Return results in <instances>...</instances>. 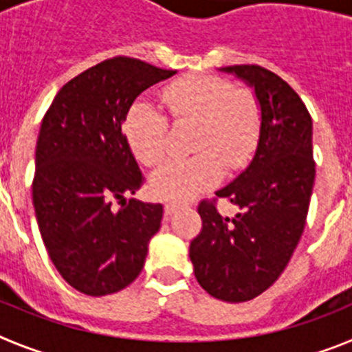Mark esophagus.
Listing matches in <instances>:
<instances>
[{"label": "esophagus", "mask_w": 352, "mask_h": 352, "mask_svg": "<svg viewBox=\"0 0 352 352\" xmlns=\"http://www.w3.org/2000/svg\"><path fill=\"white\" fill-rule=\"evenodd\" d=\"M179 208H182V203H176V201H167V203H166V213L173 214L174 211L179 210Z\"/></svg>", "instance_id": "obj_1"}]
</instances>
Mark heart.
I'll return each instance as SVG.
<instances>
[{"mask_svg": "<svg viewBox=\"0 0 352 352\" xmlns=\"http://www.w3.org/2000/svg\"><path fill=\"white\" fill-rule=\"evenodd\" d=\"M176 126H192L194 157L162 166L149 179L157 197L183 201L213 188L223 170H241L250 164L259 146L263 113L259 100L248 89H232L220 77L185 76L162 91ZM123 132L133 157L144 166H158L167 155L169 121L146 100L130 105Z\"/></svg>", "mask_w": 352, "mask_h": 352, "instance_id": "obj_1", "label": "heart"}]
</instances>
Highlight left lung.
Returning a JSON list of instances; mask_svg holds the SVG:
<instances>
[{
    "label": "left lung",
    "instance_id": "8db88e82",
    "mask_svg": "<svg viewBox=\"0 0 352 352\" xmlns=\"http://www.w3.org/2000/svg\"><path fill=\"white\" fill-rule=\"evenodd\" d=\"M222 70L254 86L263 130L250 166L217 197L199 203L203 229L192 239L190 261L208 294L239 303L259 296L287 266L307 222L316 162L309 109L282 77L259 65ZM219 198L240 213L220 215Z\"/></svg>",
    "mask_w": 352,
    "mask_h": 352
}]
</instances>
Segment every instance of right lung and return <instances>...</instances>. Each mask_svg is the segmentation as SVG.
<instances>
[{
  "label": "right lung",
  "mask_w": 352,
  "mask_h": 352,
  "mask_svg": "<svg viewBox=\"0 0 352 352\" xmlns=\"http://www.w3.org/2000/svg\"><path fill=\"white\" fill-rule=\"evenodd\" d=\"M174 74L111 58L68 80L42 120L31 186L36 222L56 270L88 296L132 284L160 229L162 204L125 201L144 176L121 125L146 88Z\"/></svg>",
  "instance_id": "right-lung-1"
}]
</instances>
